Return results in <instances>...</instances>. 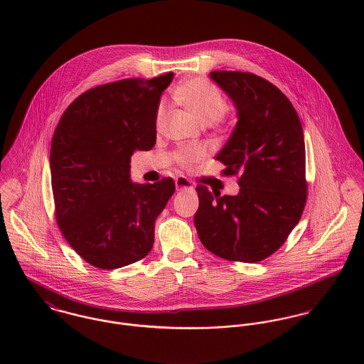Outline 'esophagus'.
Returning <instances> with one entry per match:
<instances>
[{
    "label": "esophagus",
    "mask_w": 364,
    "mask_h": 364,
    "mask_svg": "<svg viewBox=\"0 0 364 364\" xmlns=\"http://www.w3.org/2000/svg\"><path fill=\"white\" fill-rule=\"evenodd\" d=\"M175 186H176V191H192L193 189V183L185 176H178L175 179Z\"/></svg>",
    "instance_id": "34e87169"
}]
</instances>
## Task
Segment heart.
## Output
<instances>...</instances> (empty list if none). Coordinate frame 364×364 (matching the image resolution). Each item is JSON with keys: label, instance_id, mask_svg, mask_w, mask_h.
Wrapping results in <instances>:
<instances>
[{"label": "heart", "instance_id": "heart-1", "mask_svg": "<svg viewBox=\"0 0 364 364\" xmlns=\"http://www.w3.org/2000/svg\"><path fill=\"white\" fill-rule=\"evenodd\" d=\"M176 98L185 105L200 122L211 123L217 120L225 112V100L221 92L208 81L193 78L183 82L176 90ZM166 107L162 104L156 112V126H159L165 117ZM208 154L205 147H182L176 151V161L186 168L195 166Z\"/></svg>", "mask_w": 364, "mask_h": 364}]
</instances>
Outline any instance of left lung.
Segmentation results:
<instances>
[{
    "label": "left lung",
    "mask_w": 364,
    "mask_h": 364,
    "mask_svg": "<svg viewBox=\"0 0 364 364\" xmlns=\"http://www.w3.org/2000/svg\"><path fill=\"white\" fill-rule=\"evenodd\" d=\"M210 78L237 107V126L215 159L225 165L223 175H238L240 193L220 196L198 185L195 225L214 255L255 263L284 244L306 206L303 127L267 80L241 71H211Z\"/></svg>",
    "instance_id": "1"
}]
</instances>
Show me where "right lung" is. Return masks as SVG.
I'll list each match as a JSON object with an SVG mask.
<instances>
[{
    "label": "right lung",
    "mask_w": 364,
    "mask_h": 364,
    "mask_svg": "<svg viewBox=\"0 0 364 364\" xmlns=\"http://www.w3.org/2000/svg\"><path fill=\"white\" fill-rule=\"evenodd\" d=\"M173 73L91 88L63 113L50 149L55 220L90 264L117 269L153 248L156 217L175 192L172 178L133 183L130 156L156 144V112Z\"/></svg>",
    "instance_id": "add662e5"
}]
</instances>
